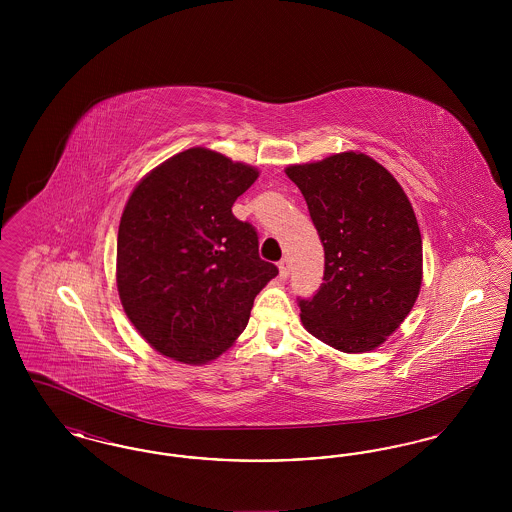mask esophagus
<instances>
[{"label":"esophagus","mask_w":512,"mask_h":512,"mask_svg":"<svg viewBox=\"0 0 512 512\" xmlns=\"http://www.w3.org/2000/svg\"><path fill=\"white\" fill-rule=\"evenodd\" d=\"M278 268H280V276H282V278H288V276H290V268H292L290 259L284 257V259L278 263Z\"/></svg>","instance_id":"obj_1"}]
</instances>
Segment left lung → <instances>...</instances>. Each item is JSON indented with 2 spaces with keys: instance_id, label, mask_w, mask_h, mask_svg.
<instances>
[{
  "instance_id": "8db88e82",
  "label": "left lung",
  "mask_w": 512,
  "mask_h": 512,
  "mask_svg": "<svg viewBox=\"0 0 512 512\" xmlns=\"http://www.w3.org/2000/svg\"><path fill=\"white\" fill-rule=\"evenodd\" d=\"M324 247V284L297 297L301 322L345 353L378 347L411 313L422 282V240L397 180L347 151L286 169Z\"/></svg>"
}]
</instances>
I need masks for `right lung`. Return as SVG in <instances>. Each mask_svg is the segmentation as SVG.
<instances>
[{
    "mask_svg": "<svg viewBox=\"0 0 512 512\" xmlns=\"http://www.w3.org/2000/svg\"><path fill=\"white\" fill-rule=\"evenodd\" d=\"M259 172L192 147L130 195L117 240V286L136 330L159 353L201 365L244 332L257 293L278 268L259 257L234 201Z\"/></svg>",
    "mask_w": 512,
    "mask_h": 512,
    "instance_id": "right-lung-1",
    "label": "right lung"
}]
</instances>
